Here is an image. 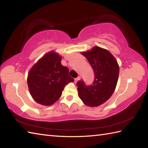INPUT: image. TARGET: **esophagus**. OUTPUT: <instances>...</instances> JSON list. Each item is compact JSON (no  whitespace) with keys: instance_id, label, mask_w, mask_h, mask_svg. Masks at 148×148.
<instances>
[{"instance_id":"obj_1","label":"esophagus","mask_w":148,"mask_h":148,"mask_svg":"<svg viewBox=\"0 0 148 148\" xmlns=\"http://www.w3.org/2000/svg\"><path fill=\"white\" fill-rule=\"evenodd\" d=\"M81 76H78L77 78H75V79H74V82L75 83H77L78 81H79L81 79Z\"/></svg>"}]
</instances>
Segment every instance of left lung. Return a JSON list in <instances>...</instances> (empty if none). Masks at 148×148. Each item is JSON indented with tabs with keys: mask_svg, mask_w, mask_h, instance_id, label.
<instances>
[{
	"mask_svg": "<svg viewBox=\"0 0 148 148\" xmlns=\"http://www.w3.org/2000/svg\"><path fill=\"white\" fill-rule=\"evenodd\" d=\"M81 54L92 65L95 80L90 86H86L83 81H78V95L86 106L97 107L106 102L114 92L118 80L119 65L108 50L99 46H94Z\"/></svg>",
	"mask_w": 148,
	"mask_h": 148,
	"instance_id": "obj_1",
	"label": "left lung"
}]
</instances>
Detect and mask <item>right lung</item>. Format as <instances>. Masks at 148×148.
<instances>
[{
    "label": "right lung",
    "instance_id": "right-lung-1",
    "mask_svg": "<svg viewBox=\"0 0 148 148\" xmlns=\"http://www.w3.org/2000/svg\"><path fill=\"white\" fill-rule=\"evenodd\" d=\"M62 57L49 51L40 58L29 72L27 84L31 96L39 104L51 106L61 97L66 84L74 82L69 69L61 64Z\"/></svg>",
    "mask_w": 148,
    "mask_h": 148
}]
</instances>
